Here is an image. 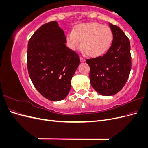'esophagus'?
Masks as SVG:
<instances>
[{
	"instance_id": "esophagus-1",
	"label": "esophagus",
	"mask_w": 148,
	"mask_h": 148,
	"mask_svg": "<svg viewBox=\"0 0 148 148\" xmlns=\"http://www.w3.org/2000/svg\"><path fill=\"white\" fill-rule=\"evenodd\" d=\"M80 61H81L82 62H85V59H84V58H83V57H80Z\"/></svg>"
}]
</instances>
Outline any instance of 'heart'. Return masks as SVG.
<instances>
[{"label": "heart", "mask_w": 148, "mask_h": 148, "mask_svg": "<svg viewBox=\"0 0 148 148\" xmlns=\"http://www.w3.org/2000/svg\"><path fill=\"white\" fill-rule=\"evenodd\" d=\"M114 39L112 30L98 23H85L78 25L66 36L69 47L76 50L81 46L91 57H99L110 47Z\"/></svg>", "instance_id": "obj_1"}]
</instances>
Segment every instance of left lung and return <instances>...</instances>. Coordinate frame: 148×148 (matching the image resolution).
I'll return each instance as SVG.
<instances>
[{"label": "left lung", "mask_w": 148, "mask_h": 148, "mask_svg": "<svg viewBox=\"0 0 148 148\" xmlns=\"http://www.w3.org/2000/svg\"><path fill=\"white\" fill-rule=\"evenodd\" d=\"M109 25L114 36L110 47L103 56L86 60L90 67L91 86L106 96L114 95L123 88L132 69L130 40L118 26Z\"/></svg>", "instance_id": "1"}]
</instances>
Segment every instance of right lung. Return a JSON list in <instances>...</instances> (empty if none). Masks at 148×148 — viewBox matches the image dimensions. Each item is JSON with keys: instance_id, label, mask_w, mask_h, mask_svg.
<instances>
[{"instance_id": "obj_1", "label": "right lung", "mask_w": 148, "mask_h": 148, "mask_svg": "<svg viewBox=\"0 0 148 148\" xmlns=\"http://www.w3.org/2000/svg\"><path fill=\"white\" fill-rule=\"evenodd\" d=\"M66 38L56 21L41 26L28 44L27 65L30 79L42 96L60 101L68 95L79 57L66 46Z\"/></svg>"}]
</instances>
